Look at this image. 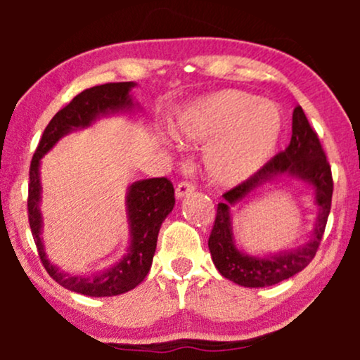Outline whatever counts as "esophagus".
I'll list each match as a JSON object with an SVG mask.
<instances>
[{
	"label": "esophagus",
	"instance_id": "1",
	"mask_svg": "<svg viewBox=\"0 0 360 360\" xmlns=\"http://www.w3.org/2000/svg\"><path fill=\"white\" fill-rule=\"evenodd\" d=\"M193 190H195V185L188 180H184V181H180L179 185H176L175 195H176V198H184V196L190 195Z\"/></svg>",
	"mask_w": 360,
	"mask_h": 360
}]
</instances>
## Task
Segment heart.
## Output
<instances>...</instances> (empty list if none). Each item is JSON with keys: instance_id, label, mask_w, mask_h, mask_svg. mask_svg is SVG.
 <instances>
[{"instance_id": "b5f03b06", "label": "heart", "mask_w": 360, "mask_h": 360, "mask_svg": "<svg viewBox=\"0 0 360 360\" xmlns=\"http://www.w3.org/2000/svg\"><path fill=\"white\" fill-rule=\"evenodd\" d=\"M283 117L272 101L240 90H221L196 100L176 120V136L191 144L217 139L205 154L206 174L216 185L250 179L270 157Z\"/></svg>"}]
</instances>
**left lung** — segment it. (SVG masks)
Masks as SVG:
<instances>
[{"mask_svg": "<svg viewBox=\"0 0 360 360\" xmlns=\"http://www.w3.org/2000/svg\"><path fill=\"white\" fill-rule=\"evenodd\" d=\"M280 174H290L294 178L308 181L315 188V199L320 206V213L314 238L303 248L292 253H283L270 258H254L243 255L233 244L229 208L257 186ZM223 196L226 201L219 203L216 210V219L208 239V248L213 264L224 278L240 287H270L302 272L311 262L321 244L329 211H331L333 175L321 142L313 127L309 126L302 106L293 110L292 141L287 149L278 152L250 179L226 191Z\"/></svg>", "mask_w": 360, "mask_h": 360, "instance_id": "left-lung-1", "label": "left lung"}]
</instances>
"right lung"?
<instances>
[{
  "label": "right lung",
  "mask_w": 360,
  "mask_h": 360,
  "mask_svg": "<svg viewBox=\"0 0 360 360\" xmlns=\"http://www.w3.org/2000/svg\"><path fill=\"white\" fill-rule=\"evenodd\" d=\"M136 86L132 82L105 83L78 93L65 108L57 111V115L49 122L39 146L31 160L29 169V196L27 214L29 226L34 243L37 245L39 257L47 274L63 288L70 292L86 295V297H115L136 288L146 275L149 274L152 259L157 248V236L160 226L175 205L174 185L165 176L149 180L134 181L127 191V221L131 228V245L127 254L120 264L96 275H70L51 264L44 252L41 239L42 216L39 210L41 201V179L39 165L42 155H46L57 141L70 131L88 127L96 117L108 112L132 108L131 88Z\"/></svg>",
  "instance_id": "add662e5"
}]
</instances>
